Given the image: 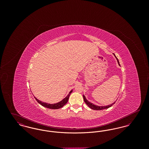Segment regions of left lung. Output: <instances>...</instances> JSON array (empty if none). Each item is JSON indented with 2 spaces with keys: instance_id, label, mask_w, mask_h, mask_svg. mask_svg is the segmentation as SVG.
Returning a JSON list of instances; mask_svg holds the SVG:
<instances>
[{
  "instance_id": "obj_1",
  "label": "left lung",
  "mask_w": 149,
  "mask_h": 149,
  "mask_svg": "<svg viewBox=\"0 0 149 149\" xmlns=\"http://www.w3.org/2000/svg\"><path fill=\"white\" fill-rule=\"evenodd\" d=\"M114 56H115V55H114ZM115 57H116V59H117V61H118V63L119 64V65H120L118 58H117V57L116 56H115ZM83 98H84V100L85 103L86 104V105L89 107V108H91V109H94V110H103V109H104L108 108L111 107L112 106H113V104H114V103H115V102H114L113 103H112V104H110V105L107 106H95V105L93 104V103H91L90 102H89L87 99L85 98V97L84 95H83Z\"/></svg>"
}]
</instances>
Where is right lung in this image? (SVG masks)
I'll list each match as a JSON object with an SVG mask.
<instances>
[{"instance_id":"1","label":"right lung","mask_w":149,"mask_h":149,"mask_svg":"<svg viewBox=\"0 0 149 149\" xmlns=\"http://www.w3.org/2000/svg\"><path fill=\"white\" fill-rule=\"evenodd\" d=\"M72 91L71 90V91L69 93V94L67 95L66 97H65L63 100H62L60 102L57 103L55 104H49V103H44V102H42L39 100L38 99L36 98L35 97V98L36 100L37 101V102L38 103H40L42 106L45 107L46 108H50V109H58V108H62L64 106V105H65L67 103L69 98V96H70V94H71V93H72Z\"/></svg>"}]
</instances>
